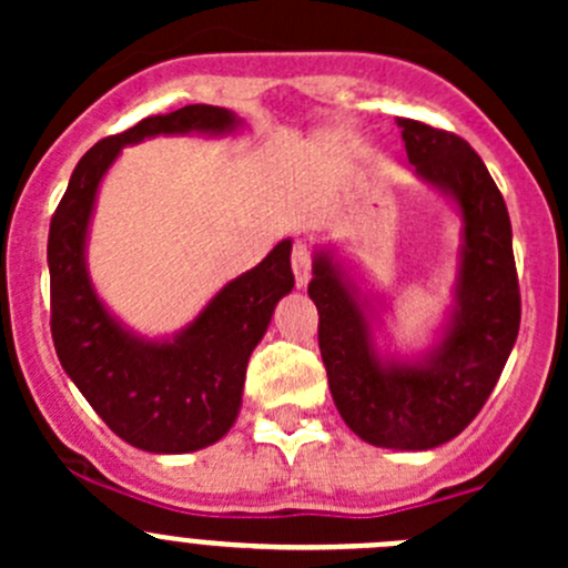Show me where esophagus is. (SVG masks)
Instances as JSON below:
<instances>
[{"instance_id":"esophagus-1","label":"esophagus","mask_w":568,"mask_h":568,"mask_svg":"<svg viewBox=\"0 0 568 568\" xmlns=\"http://www.w3.org/2000/svg\"><path fill=\"white\" fill-rule=\"evenodd\" d=\"M291 268H294L296 288H305L307 280H311V250L305 244H294V252H291Z\"/></svg>"}]
</instances>
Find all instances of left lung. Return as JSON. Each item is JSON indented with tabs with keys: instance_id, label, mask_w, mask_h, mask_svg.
<instances>
[{
	"instance_id": "obj_1",
	"label": "left lung",
	"mask_w": 568,
	"mask_h": 568,
	"mask_svg": "<svg viewBox=\"0 0 568 568\" xmlns=\"http://www.w3.org/2000/svg\"><path fill=\"white\" fill-rule=\"evenodd\" d=\"M417 181L462 222L454 302L428 348L400 354L341 250H313L307 294L318 307V348L346 426L376 448L432 450L473 423L500 379L519 332V283L506 200L478 153L448 131L400 118Z\"/></svg>"
}]
</instances>
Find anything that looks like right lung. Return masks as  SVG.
<instances>
[{"label":"right lung","mask_w":568,"mask_h":568,"mask_svg":"<svg viewBox=\"0 0 568 568\" xmlns=\"http://www.w3.org/2000/svg\"><path fill=\"white\" fill-rule=\"evenodd\" d=\"M244 120L225 106L189 104L95 142L71 173L49 227L51 337L57 357L101 420L148 454H192L220 443L242 409L252 348L294 288L291 239L222 285L173 335L123 324L95 291L88 242L99 189L125 145L153 136H227Z\"/></svg>","instance_id":"obj_1"}]
</instances>
